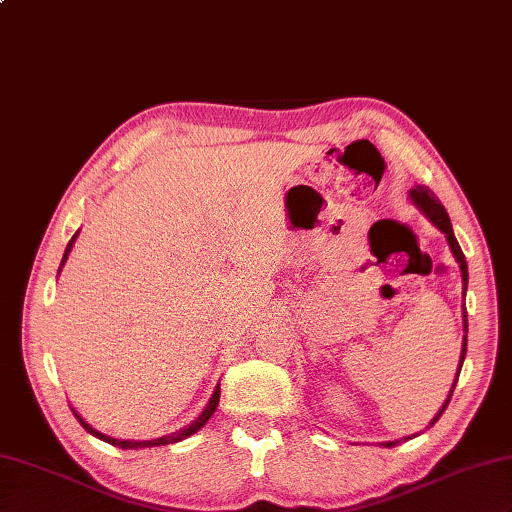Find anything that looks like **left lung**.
<instances>
[{
	"instance_id": "left-lung-1",
	"label": "left lung",
	"mask_w": 512,
	"mask_h": 512,
	"mask_svg": "<svg viewBox=\"0 0 512 512\" xmlns=\"http://www.w3.org/2000/svg\"><path fill=\"white\" fill-rule=\"evenodd\" d=\"M410 199H413V202L417 204V208L423 210V215H426V217L434 223V226L445 234V239H447V243H450L452 254H454L456 263H458V267H460V273H463V284H465V291H467V280H469L467 260H465L463 249H460V245H458V241H456L454 230H452V223H450V217H447V210H445L443 204L439 202V197H434V193L428 189V186H415V189H410ZM465 291H463V295H465ZM463 321H465V336H463V352H460V367H463V360H465V354H467V308H465V304H463ZM460 367H458V371H456V380H454V384H452L450 395H447V400L443 402L441 410H439V413H436L434 419L430 421V426H434V423L439 421V417L445 413L447 404H450L452 393H454V386H456V382H458ZM408 439H410V436H408ZM400 441H402V439H400ZM400 441H389V443H382V445H384V447H393V445H397Z\"/></svg>"
}]
</instances>
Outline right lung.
Returning <instances> with one entry per match:
<instances>
[{
    "label": "right lung",
    "mask_w": 512,
    "mask_h": 512,
    "mask_svg": "<svg viewBox=\"0 0 512 512\" xmlns=\"http://www.w3.org/2000/svg\"><path fill=\"white\" fill-rule=\"evenodd\" d=\"M76 236H78V232L73 234V239L69 241V245H67V249H65V256H62V263L60 265H65V260H67V256H69V252H71V247H73V241H76ZM217 404H219V386L215 389V393H213V397H210V402H208V406L204 408V413L199 415L191 426H186V428H182V430H178V432H173V434H167V436H160V439H152V441H121V439H112V436H108V434H102L99 430H95L91 423H86L76 410H73V415H76V419L80 421V426L86 430V432H91L93 436H97V439H102V441H106V443H110V445H117V447H121V450H141V447H158V445H169V443H178V441H182V439H186V436H191V434H195L199 428H204V423L213 417V413L217 410Z\"/></svg>",
    "instance_id": "add662e5"
}]
</instances>
